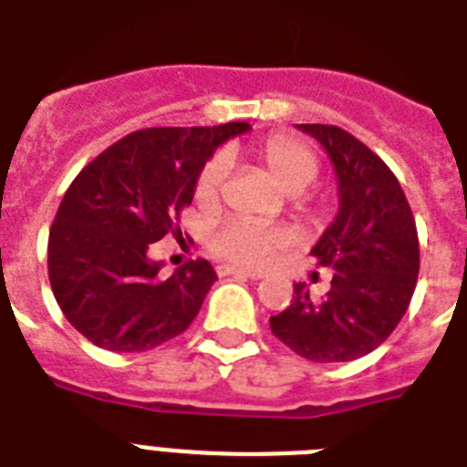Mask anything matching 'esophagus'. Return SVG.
<instances>
[{
    "instance_id": "1",
    "label": "esophagus",
    "mask_w": 467,
    "mask_h": 467,
    "mask_svg": "<svg viewBox=\"0 0 467 467\" xmlns=\"http://www.w3.org/2000/svg\"><path fill=\"white\" fill-rule=\"evenodd\" d=\"M219 276H241V279H262L260 272H250V269L243 267H234V265H222L217 269Z\"/></svg>"
}]
</instances>
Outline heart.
I'll return each instance as SVG.
<instances>
[{
	"label": "heart",
	"mask_w": 467,
	"mask_h": 467,
	"mask_svg": "<svg viewBox=\"0 0 467 467\" xmlns=\"http://www.w3.org/2000/svg\"><path fill=\"white\" fill-rule=\"evenodd\" d=\"M265 167L275 176L281 188L296 195V207L300 212H315V202L307 198L306 188L317 179L319 161L317 155L307 148L303 140L288 136H275L265 140L257 150ZM226 176H229V157L224 152H217L205 161L200 169L198 181H195V200L202 207L214 205L219 200V192L224 188ZM294 241L291 231L284 226L262 224L253 219L234 217L226 219L210 234V250L214 255L224 257L229 262H236L241 267H267L269 262L279 255L281 250L288 248Z\"/></svg>",
	"instance_id": "obj_1"
}]
</instances>
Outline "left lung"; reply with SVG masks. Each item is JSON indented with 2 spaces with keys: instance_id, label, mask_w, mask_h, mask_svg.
I'll list each match as a JSON object with an SVG mask.
<instances>
[{
  "instance_id": "obj_1",
  "label": "left lung",
  "mask_w": 467,
  "mask_h": 467,
  "mask_svg": "<svg viewBox=\"0 0 467 467\" xmlns=\"http://www.w3.org/2000/svg\"><path fill=\"white\" fill-rule=\"evenodd\" d=\"M298 129L327 150L337 171V217L310 250L334 275L319 300L296 284L269 329L312 363H348L384 344L406 315L420 272L418 229L399 179L368 145L338 126Z\"/></svg>"
}]
</instances>
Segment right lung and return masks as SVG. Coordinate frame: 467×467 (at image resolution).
Wrapping results in <instances>:
<instances>
[{
    "label": "right lung",
    "mask_w": 467,
    "mask_h": 467,
    "mask_svg": "<svg viewBox=\"0 0 467 467\" xmlns=\"http://www.w3.org/2000/svg\"><path fill=\"white\" fill-rule=\"evenodd\" d=\"M245 130V121L136 130L73 179L49 229L47 269L64 317L88 341L140 353L191 327L217 272L191 260L161 279L150 243L181 236L200 169Z\"/></svg>",
    "instance_id": "right-lung-1"
}]
</instances>
